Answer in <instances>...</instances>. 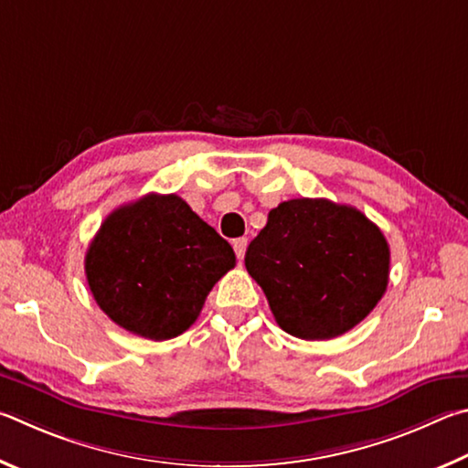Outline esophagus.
<instances>
[{"label":"esophagus","instance_id":"34e87169","mask_svg":"<svg viewBox=\"0 0 468 468\" xmlns=\"http://www.w3.org/2000/svg\"><path fill=\"white\" fill-rule=\"evenodd\" d=\"M247 244H249V240H247V239H236V240L232 242L236 257H239V259H244V252H247Z\"/></svg>","mask_w":468,"mask_h":468}]
</instances>
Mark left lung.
<instances>
[{
  "instance_id": "8db88e82",
  "label": "left lung",
  "mask_w": 468,
  "mask_h": 468,
  "mask_svg": "<svg viewBox=\"0 0 468 468\" xmlns=\"http://www.w3.org/2000/svg\"><path fill=\"white\" fill-rule=\"evenodd\" d=\"M244 265L285 333L324 341L354 329L378 304L390 249L359 209L302 197L269 211Z\"/></svg>"
}]
</instances>
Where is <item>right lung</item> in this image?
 Returning a JSON list of instances; mask_svg holds the SVG:
<instances>
[{"label": "right lung", "instance_id": "right-lung-1", "mask_svg": "<svg viewBox=\"0 0 468 468\" xmlns=\"http://www.w3.org/2000/svg\"><path fill=\"white\" fill-rule=\"evenodd\" d=\"M234 265L228 240L186 201L150 193L102 221L86 252V280L112 323L166 341L197 321L213 285Z\"/></svg>", "mask_w": 468, "mask_h": 468}]
</instances>
